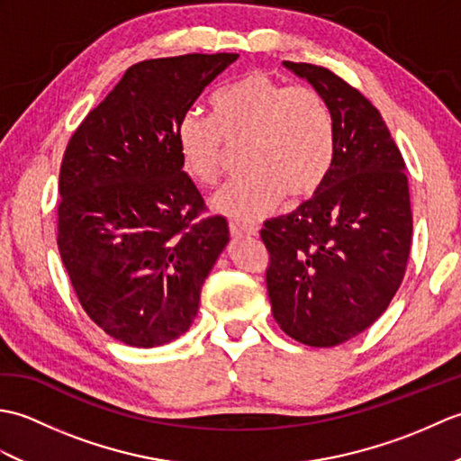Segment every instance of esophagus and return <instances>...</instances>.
Listing matches in <instances>:
<instances>
[{
	"label": "esophagus",
	"mask_w": 461,
	"mask_h": 461,
	"mask_svg": "<svg viewBox=\"0 0 461 461\" xmlns=\"http://www.w3.org/2000/svg\"><path fill=\"white\" fill-rule=\"evenodd\" d=\"M259 228L258 225H249V223H240V221H230V233L236 238L241 236H258Z\"/></svg>",
	"instance_id": "34e87169"
}]
</instances>
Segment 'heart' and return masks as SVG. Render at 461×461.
Wrapping results in <instances>:
<instances>
[{
  "label": "heart",
  "mask_w": 461,
  "mask_h": 461,
  "mask_svg": "<svg viewBox=\"0 0 461 461\" xmlns=\"http://www.w3.org/2000/svg\"><path fill=\"white\" fill-rule=\"evenodd\" d=\"M213 116L188 113L178 124L184 170L212 185L223 174L230 149H246L248 176L213 195L215 212L253 221L289 195L305 200L321 190L335 162V121L317 89L285 85L253 71L221 89Z\"/></svg>",
  "instance_id": "1"
}]
</instances>
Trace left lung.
<instances>
[{"label": "left lung", "instance_id": "1", "mask_svg": "<svg viewBox=\"0 0 461 461\" xmlns=\"http://www.w3.org/2000/svg\"><path fill=\"white\" fill-rule=\"evenodd\" d=\"M325 96L335 162L295 212L263 223L277 325L309 347H335L368 329L404 279L412 210L404 158L365 95L325 67L285 61Z\"/></svg>", "mask_w": 461, "mask_h": 461}]
</instances>
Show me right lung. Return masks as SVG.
<instances>
[{"instance_id":"1","label":"right lung","mask_w":461,"mask_h":461,"mask_svg":"<svg viewBox=\"0 0 461 461\" xmlns=\"http://www.w3.org/2000/svg\"><path fill=\"white\" fill-rule=\"evenodd\" d=\"M238 53L149 59L85 116L59 172L57 248L106 335L150 348L184 335L230 241L182 170L178 124Z\"/></svg>"}]
</instances>
